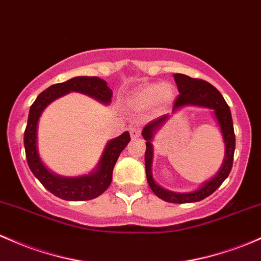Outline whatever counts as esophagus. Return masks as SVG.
Listing matches in <instances>:
<instances>
[{
    "mask_svg": "<svg viewBox=\"0 0 261 261\" xmlns=\"http://www.w3.org/2000/svg\"><path fill=\"white\" fill-rule=\"evenodd\" d=\"M130 135L133 139H136V137H139L140 135H141V128H140L139 126H131Z\"/></svg>",
    "mask_w": 261,
    "mask_h": 261,
    "instance_id": "34e87169",
    "label": "esophagus"
}]
</instances>
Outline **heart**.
Listing matches in <instances>:
<instances>
[{"label": "heart", "instance_id": "b5f03b06", "mask_svg": "<svg viewBox=\"0 0 261 261\" xmlns=\"http://www.w3.org/2000/svg\"><path fill=\"white\" fill-rule=\"evenodd\" d=\"M174 98V91L168 84H148L134 94V102L140 108L152 107L154 102L168 104Z\"/></svg>", "mask_w": 261, "mask_h": 261}]
</instances>
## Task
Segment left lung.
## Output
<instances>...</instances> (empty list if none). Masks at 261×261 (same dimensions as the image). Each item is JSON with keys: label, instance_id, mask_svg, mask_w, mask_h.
<instances>
[{"label": "left lung", "instance_id": "8db88e82", "mask_svg": "<svg viewBox=\"0 0 261 261\" xmlns=\"http://www.w3.org/2000/svg\"><path fill=\"white\" fill-rule=\"evenodd\" d=\"M174 82H176L177 88L179 90L178 98L176 99L173 105L172 115L179 109L188 107H199L208 108L213 110V115L216 117V121L222 133L223 142H224V160H223L222 166L216 176L212 177L211 179L205 181L197 188L196 191L186 192V193H179V192L168 191L166 188L157 185L152 176V161H153V137L154 134L162 127L168 120L170 114H166L159 119H154L153 121L148 122L142 130V137L146 140V152H145V167H146V177L150 188L156 194L159 198L170 203H193L199 202V200L207 198L211 196L217 188L224 182L230 173L231 166H233V156L234 150H236V136H234L233 120H231L230 109L225 102L222 94L217 90L213 85L202 79H193L191 76L185 75V74H173Z\"/></svg>", "mask_w": 261, "mask_h": 261}]
</instances>
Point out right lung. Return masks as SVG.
Listing matches in <instances>:
<instances>
[{"instance_id": "1", "label": "right lung", "mask_w": 261, "mask_h": 261, "mask_svg": "<svg viewBox=\"0 0 261 261\" xmlns=\"http://www.w3.org/2000/svg\"><path fill=\"white\" fill-rule=\"evenodd\" d=\"M71 91L85 94L104 105L110 104L113 98V90L108 87V83L98 76H75L45 89L37 96L30 109L24 131L25 157L36 178L54 196L64 200H89L99 197L110 186L114 166L121 151L130 142V134L125 131L120 136L110 140L102 151L98 166L90 173L78 177H64L48 170L38 152L37 131L39 117L50 102Z\"/></svg>"}]
</instances>
